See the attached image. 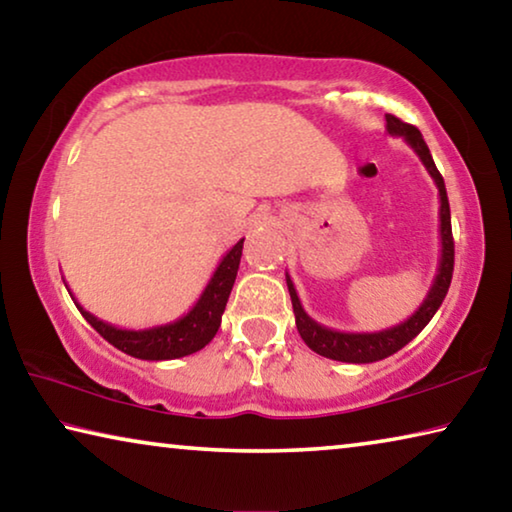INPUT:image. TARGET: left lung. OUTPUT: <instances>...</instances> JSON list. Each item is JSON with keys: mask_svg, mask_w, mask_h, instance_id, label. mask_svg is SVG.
<instances>
[{"mask_svg": "<svg viewBox=\"0 0 512 512\" xmlns=\"http://www.w3.org/2000/svg\"><path fill=\"white\" fill-rule=\"evenodd\" d=\"M386 131L391 135L404 137V142L411 146V149L418 153L422 160L424 169L429 171L433 183L438 187L440 196V259H438V271L433 277V284L427 293V298L422 300L418 311L404 320V323L381 329V332H339V329H329L325 325L316 323L305 309L300 305V298L293 287L291 277L287 273V287L293 305V314H296V327L311 350L320 357L334 359V361H345V363H372L379 359H386L402 350L406 343L413 341L424 327H427L429 320L436 314L438 307L443 305V300L449 291V284H452V273H454V237H452V214H449V201H447V189L445 180L436 169V162H433L427 142L422 140V133L411 124H404L402 119L393 115H386Z\"/></svg>", "mask_w": 512, "mask_h": 512, "instance_id": "obj_1", "label": "left lung"}]
</instances>
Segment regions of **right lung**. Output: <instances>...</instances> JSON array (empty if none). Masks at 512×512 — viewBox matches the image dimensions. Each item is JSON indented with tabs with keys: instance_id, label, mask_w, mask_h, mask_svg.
I'll return each mask as SVG.
<instances>
[{
	"instance_id": "add662e5",
	"label": "right lung",
	"mask_w": 512,
	"mask_h": 512,
	"mask_svg": "<svg viewBox=\"0 0 512 512\" xmlns=\"http://www.w3.org/2000/svg\"><path fill=\"white\" fill-rule=\"evenodd\" d=\"M241 250H244V239L237 241L216 266L214 275L207 282L201 298L196 305L187 311L183 318L173 320L167 325H155L146 329H121L97 318L90 311H85L74 298V305L79 307L83 318L97 329V332L117 350L131 354L135 359L144 361H167L180 359L187 354L203 350L207 343L214 339V334L221 327V316L228 305L232 284L239 271ZM69 291V289H67ZM72 296V293H69Z\"/></svg>"
}]
</instances>
